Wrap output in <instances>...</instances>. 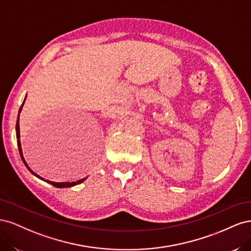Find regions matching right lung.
<instances>
[{"instance_id": "right-lung-1", "label": "right lung", "mask_w": 251, "mask_h": 251, "mask_svg": "<svg viewBox=\"0 0 251 251\" xmlns=\"http://www.w3.org/2000/svg\"><path fill=\"white\" fill-rule=\"evenodd\" d=\"M25 100H26V97H25V100H24V101H23V103H22V105H21V108H20V111H19V115H18V120H17V126H16V130H17V139H18V148H19V151H20V155H21V158H22L23 162H24V164L27 166V169H28L30 172H31V174H33L34 176H36L37 178H40L41 180H44V181L48 182V183L52 184L53 186H55V187H57V188H63V187H71V186H74V185H77V184L81 183V182H83V181L86 180V178H82V179H80V180H77L76 182H52V181H49V180H45L44 178L40 177L39 175L35 174V173H34V172H33L31 169L29 168L28 164H27V163H26V161H25L24 156H23L22 147H21V141H20V123H19V120H20V113H21V111H22L23 105H24V102H25Z\"/></svg>"}]
</instances>
